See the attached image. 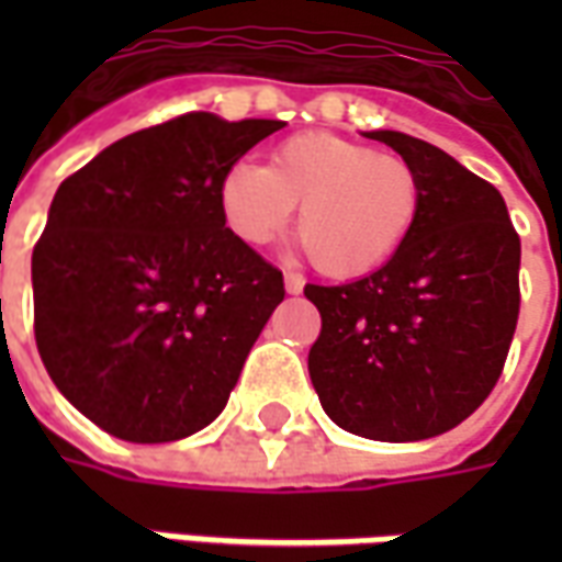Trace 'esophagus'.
I'll return each mask as SVG.
<instances>
[{"instance_id": "obj_1", "label": "esophagus", "mask_w": 562, "mask_h": 562, "mask_svg": "<svg viewBox=\"0 0 562 562\" xmlns=\"http://www.w3.org/2000/svg\"><path fill=\"white\" fill-rule=\"evenodd\" d=\"M304 285H306V280L301 277V273H294V270H289V273H285V292L289 294H301L304 292Z\"/></svg>"}]
</instances>
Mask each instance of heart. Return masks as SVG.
<instances>
[{
    "mask_svg": "<svg viewBox=\"0 0 562 562\" xmlns=\"http://www.w3.org/2000/svg\"><path fill=\"white\" fill-rule=\"evenodd\" d=\"M325 277H367L401 252L422 216V180L391 153L330 132H301L270 153V165L234 161L222 173L225 225L265 246L289 225Z\"/></svg>",
    "mask_w": 562,
    "mask_h": 562,
    "instance_id": "b5f03b06",
    "label": "heart"
}]
</instances>
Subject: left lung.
Wrapping results in <instances>:
<instances>
[{"label": "left lung", "mask_w": 562, "mask_h": 562, "mask_svg": "<svg viewBox=\"0 0 562 562\" xmlns=\"http://www.w3.org/2000/svg\"><path fill=\"white\" fill-rule=\"evenodd\" d=\"M422 180V216L389 265L306 285L322 316L310 379L342 430L415 442L458 427L494 391L520 310V237L503 195L427 140L367 132Z\"/></svg>", "instance_id": "8db88e82"}]
</instances>
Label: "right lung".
Here are the masks:
<instances>
[{
    "label": "right lung",
    "instance_id": "obj_1",
    "mask_svg": "<svg viewBox=\"0 0 562 562\" xmlns=\"http://www.w3.org/2000/svg\"><path fill=\"white\" fill-rule=\"evenodd\" d=\"M282 126L192 111L120 138L56 189L32 252L35 342L63 397L116 439L207 427L285 297L220 207L222 173Z\"/></svg>",
    "mask_w": 562,
    "mask_h": 562
}]
</instances>
